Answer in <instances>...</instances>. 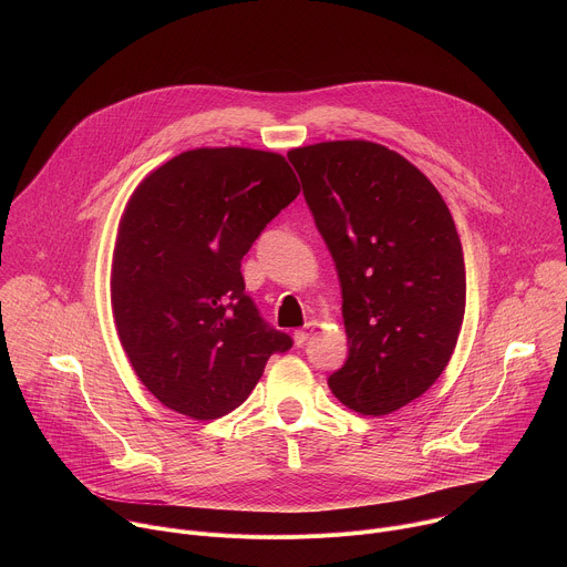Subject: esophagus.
I'll return each instance as SVG.
<instances>
[{"instance_id": "obj_1", "label": "esophagus", "mask_w": 567, "mask_h": 567, "mask_svg": "<svg viewBox=\"0 0 567 567\" xmlns=\"http://www.w3.org/2000/svg\"><path fill=\"white\" fill-rule=\"evenodd\" d=\"M307 339H309V330H296L293 332V341H296L298 348H302L307 343Z\"/></svg>"}]
</instances>
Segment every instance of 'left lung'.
Listing matches in <instances>:
<instances>
[{
  "instance_id": "obj_1",
  "label": "left lung",
  "mask_w": 567,
  "mask_h": 567,
  "mask_svg": "<svg viewBox=\"0 0 567 567\" xmlns=\"http://www.w3.org/2000/svg\"><path fill=\"white\" fill-rule=\"evenodd\" d=\"M337 265L348 361L328 385L361 415H388L444 372L466 302L464 256L437 188L372 141L287 152Z\"/></svg>"
}]
</instances>
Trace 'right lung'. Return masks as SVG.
<instances>
[{
  "label": "right lung",
  "mask_w": 567,
  "mask_h": 567,
  "mask_svg": "<svg viewBox=\"0 0 567 567\" xmlns=\"http://www.w3.org/2000/svg\"><path fill=\"white\" fill-rule=\"evenodd\" d=\"M300 193L276 152L197 147L150 173L121 217L112 309L141 383L175 413L217 420L293 341L245 291L241 258Z\"/></svg>",
  "instance_id": "obj_1"
}]
</instances>
